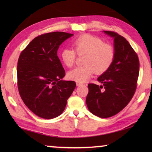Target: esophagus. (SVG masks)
<instances>
[{
  "mask_svg": "<svg viewBox=\"0 0 152 152\" xmlns=\"http://www.w3.org/2000/svg\"><path fill=\"white\" fill-rule=\"evenodd\" d=\"M82 83H80V82H76V86H82Z\"/></svg>",
  "mask_w": 152,
  "mask_h": 152,
  "instance_id": "1",
  "label": "esophagus"
}]
</instances>
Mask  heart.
<instances>
[{
  "label": "heart",
  "mask_w": 152,
  "mask_h": 152,
  "mask_svg": "<svg viewBox=\"0 0 152 152\" xmlns=\"http://www.w3.org/2000/svg\"><path fill=\"white\" fill-rule=\"evenodd\" d=\"M72 49L66 48L61 51L60 57L67 67L75 64L76 54L84 55V65L69 71L67 78L70 80L83 83L91 78L94 72L102 74L109 70L114 61L115 50L113 46L100 38L90 34H82L72 42Z\"/></svg>",
  "instance_id": "b5f03b06"
}]
</instances>
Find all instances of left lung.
<instances>
[{
    "instance_id": "obj_1",
    "label": "left lung",
    "mask_w": 152,
    "mask_h": 152,
    "mask_svg": "<svg viewBox=\"0 0 152 152\" xmlns=\"http://www.w3.org/2000/svg\"><path fill=\"white\" fill-rule=\"evenodd\" d=\"M104 32L114 38V61L97 79L102 85L88 84L86 102L92 114L108 118L122 110L133 98L137 86L140 61L125 37L114 31Z\"/></svg>"
}]
</instances>
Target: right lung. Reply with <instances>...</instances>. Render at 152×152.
Returning <instances> with one entry per match:
<instances>
[{
  "label": "right lung",
  "mask_w": 152,
  "mask_h": 152,
  "mask_svg": "<svg viewBox=\"0 0 152 152\" xmlns=\"http://www.w3.org/2000/svg\"><path fill=\"white\" fill-rule=\"evenodd\" d=\"M73 34L47 33L34 38L21 51L17 63V86L25 105L43 119L58 117L65 109L76 82L65 81L57 55L60 45Z\"/></svg>",
  "instance_id": "right-lung-1"
}]
</instances>
